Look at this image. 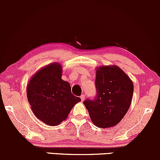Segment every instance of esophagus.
<instances>
[{
  "instance_id": "1",
  "label": "esophagus",
  "mask_w": 160,
  "mask_h": 160,
  "mask_svg": "<svg viewBox=\"0 0 160 160\" xmlns=\"http://www.w3.org/2000/svg\"><path fill=\"white\" fill-rule=\"evenodd\" d=\"M80 98H81L82 102H83L84 99H85V95H80Z\"/></svg>"
}]
</instances>
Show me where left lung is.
Instances as JSON below:
<instances>
[{
	"label": "left lung",
	"mask_w": 160,
	"mask_h": 160,
	"mask_svg": "<svg viewBox=\"0 0 160 160\" xmlns=\"http://www.w3.org/2000/svg\"><path fill=\"white\" fill-rule=\"evenodd\" d=\"M96 95L83 102L92 122L100 128L113 127L127 113L133 95V83L117 66H102L96 71Z\"/></svg>",
	"instance_id": "8db88e82"
}]
</instances>
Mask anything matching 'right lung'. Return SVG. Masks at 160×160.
Returning a JSON list of instances; mask_svg holds the SVG:
<instances>
[{
    "mask_svg": "<svg viewBox=\"0 0 160 160\" xmlns=\"http://www.w3.org/2000/svg\"><path fill=\"white\" fill-rule=\"evenodd\" d=\"M62 72L61 65L52 63L38 71L28 84V101L33 113L49 126L61 123L81 101L71 93L69 82L62 79Z\"/></svg>",
    "mask_w": 160,
    "mask_h": 160,
    "instance_id": "right-lung-1",
    "label": "right lung"
}]
</instances>
